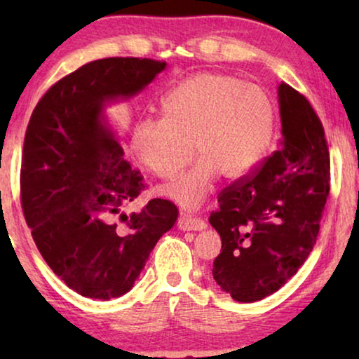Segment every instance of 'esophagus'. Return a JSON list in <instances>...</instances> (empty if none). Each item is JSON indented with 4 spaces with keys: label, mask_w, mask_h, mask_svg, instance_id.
Returning a JSON list of instances; mask_svg holds the SVG:
<instances>
[{
    "label": "esophagus",
    "mask_w": 359,
    "mask_h": 359,
    "mask_svg": "<svg viewBox=\"0 0 359 359\" xmlns=\"http://www.w3.org/2000/svg\"><path fill=\"white\" fill-rule=\"evenodd\" d=\"M178 227L181 230H203L205 229V222L199 217H193V215L181 214L178 219Z\"/></svg>",
    "instance_id": "obj_1"
}]
</instances>
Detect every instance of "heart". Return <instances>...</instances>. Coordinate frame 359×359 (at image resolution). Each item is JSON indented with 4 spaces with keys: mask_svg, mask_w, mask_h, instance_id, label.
<instances>
[{
    "mask_svg": "<svg viewBox=\"0 0 359 359\" xmlns=\"http://www.w3.org/2000/svg\"><path fill=\"white\" fill-rule=\"evenodd\" d=\"M276 107L263 86L219 72H199L171 88L161 119H142L130 149L145 168L171 178L193 158L199 161L160 193L186 209L208 199L219 173L240 178L262 163L271 147Z\"/></svg>",
    "mask_w": 359,
    "mask_h": 359,
    "instance_id": "obj_1",
    "label": "heart"
}]
</instances>
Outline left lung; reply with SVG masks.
<instances>
[{
    "label": "left lung",
    "mask_w": 359,
    "mask_h": 359,
    "mask_svg": "<svg viewBox=\"0 0 359 359\" xmlns=\"http://www.w3.org/2000/svg\"><path fill=\"white\" fill-rule=\"evenodd\" d=\"M281 139L252 173L219 193L209 222L222 240L212 276L238 302L262 301L283 287L316 245L330 191V155L311 102L278 86Z\"/></svg>",
    "instance_id": "left-lung-1"
}]
</instances>
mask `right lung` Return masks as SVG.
Listing matches in <instances>:
<instances>
[{
	"label": "right lung",
	"instance_id": "add662e5",
	"mask_svg": "<svg viewBox=\"0 0 359 359\" xmlns=\"http://www.w3.org/2000/svg\"><path fill=\"white\" fill-rule=\"evenodd\" d=\"M166 62L111 57L86 63L50 86L37 102L21 165V204L42 258L73 291L121 297L134 286L178 209L151 199L121 212L145 189L140 171L104 121V104L129 100Z\"/></svg>",
	"mask_w": 359,
	"mask_h": 359
}]
</instances>
